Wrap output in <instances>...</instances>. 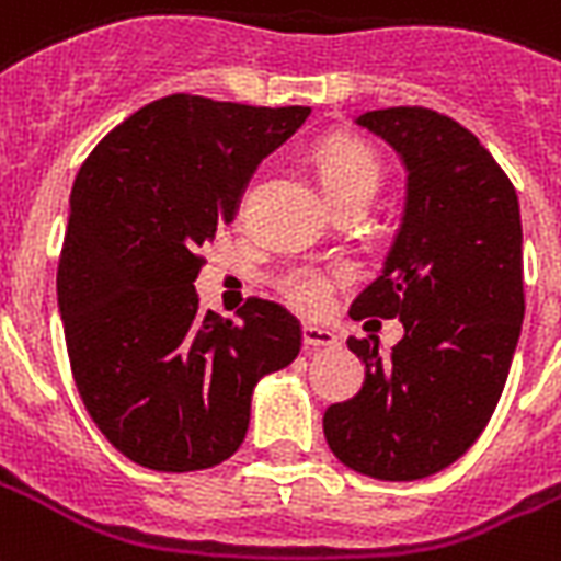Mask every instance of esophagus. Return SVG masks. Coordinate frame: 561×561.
<instances>
[{
    "mask_svg": "<svg viewBox=\"0 0 561 561\" xmlns=\"http://www.w3.org/2000/svg\"><path fill=\"white\" fill-rule=\"evenodd\" d=\"M302 344H306V350H332L337 347V337L335 332L309 323V327H302Z\"/></svg>",
    "mask_w": 561,
    "mask_h": 561,
    "instance_id": "34e87169",
    "label": "esophagus"
}]
</instances>
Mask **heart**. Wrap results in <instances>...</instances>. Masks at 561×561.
Wrapping results in <instances>:
<instances>
[{"label":"heart","instance_id":"heart-1","mask_svg":"<svg viewBox=\"0 0 561 561\" xmlns=\"http://www.w3.org/2000/svg\"><path fill=\"white\" fill-rule=\"evenodd\" d=\"M314 161H318L320 185L332 205L347 203L356 196L374 199L379 179H382V167L367 144L356 138H329L318 147ZM276 288L297 311L320 314L332 302L335 276L311 264H290L276 276Z\"/></svg>","mask_w":561,"mask_h":561}]
</instances>
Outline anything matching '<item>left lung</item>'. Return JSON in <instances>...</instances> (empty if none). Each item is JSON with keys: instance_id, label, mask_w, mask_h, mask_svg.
<instances>
[{"instance_id": "8db88e82", "label": "left lung", "mask_w": 561, "mask_h": 561, "mask_svg": "<svg viewBox=\"0 0 561 561\" xmlns=\"http://www.w3.org/2000/svg\"><path fill=\"white\" fill-rule=\"evenodd\" d=\"M400 152L409 173L403 224L382 273L350 318H400L391 356L350 337L365 385L329 405L323 435L347 468L374 480L433 477L468 453L506 385L524 323L518 194L480 144L433 108L356 119Z\"/></svg>"}]
</instances>
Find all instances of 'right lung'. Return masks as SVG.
<instances>
[{"label":"right lung","instance_id":"right-lung-1","mask_svg":"<svg viewBox=\"0 0 561 561\" xmlns=\"http://www.w3.org/2000/svg\"><path fill=\"white\" fill-rule=\"evenodd\" d=\"M311 108L191 93L156 100L96 144L72 182L58 309L76 388L100 433L149 470L220 465L250 426L252 388L288 367L299 320L250 297L199 311V247L234 220L255 167Z\"/></svg>","mask_w":561,"mask_h":561}]
</instances>
